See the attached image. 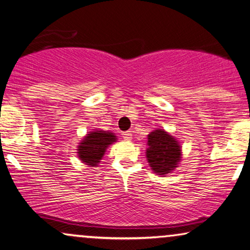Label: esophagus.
I'll use <instances>...</instances> for the list:
<instances>
[{"label":"esophagus","instance_id":"1","mask_svg":"<svg viewBox=\"0 0 250 250\" xmlns=\"http://www.w3.org/2000/svg\"><path fill=\"white\" fill-rule=\"evenodd\" d=\"M122 137H124V139L125 140V142H130V140L132 139V135L129 131L122 133Z\"/></svg>","mask_w":250,"mask_h":250}]
</instances>
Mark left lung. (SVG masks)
<instances>
[{
  "label": "left lung",
  "instance_id": "left-lung-1",
  "mask_svg": "<svg viewBox=\"0 0 250 250\" xmlns=\"http://www.w3.org/2000/svg\"><path fill=\"white\" fill-rule=\"evenodd\" d=\"M146 157L155 173H170L181 160V146L177 139L163 129H156L148 135Z\"/></svg>",
  "mask_w": 250,
  "mask_h": 250
}]
</instances>
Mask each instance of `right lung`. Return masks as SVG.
<instances>
[{
    "label": "right lung",
    "instance_id": "obj_1",
    "mask_svg": "<svg viewBox=\"0 0 250 250\" xmlns=\"http://www.w3.org/2000/svg\"><path fill=\"white\" fill-rule=\"evenodd\" d=\"M114 142H117V136H114V133L104 130H94L87 133L80 143L78 146V157L86 165L96 167L107 147Z\"/></svg>",
    "mask_w": 250,
    "mask_h": 250
}]
</instances>
